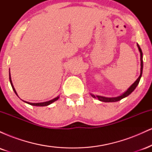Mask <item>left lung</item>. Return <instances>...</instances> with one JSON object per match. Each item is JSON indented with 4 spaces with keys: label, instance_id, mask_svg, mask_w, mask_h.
Wrapping results in <instances>:
<instances>
[{
    "label": "left lung",
    "instance_id": "1",
    "mask_svg": "<svg viewBox=\"0 0 152 152\" xmlns=\"http://www.w3.org/2000/svg\"><path fill=\"white\" fill-rule=\"evenodd\" d=\"M137 47L138 48H139V52H140V60H141V70H140V76H139V78H137V80H136V81L134 82L133 84L129 88L127 89L126 91L124 92V94H122L121 95L118 96H116V97H105V96H95L94 95V94H91V96L94 99H97L98 100L101 101V102H118V101L121 100L122 99L125 98V97L128 96L129 94H131L132 93V92L134 91V89H135L136 88H137V86H138V84H139V81H140L141 79V77H142V71H143V53H142V49H141L140 46H139V44L137 43Z\"/></svg>",
    "mask_w": 152,
    "mask_h": 152
}]
</instances>
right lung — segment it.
Instances as JSON below:
<instances>
[{
    "label": "right lung",
    "mask_w": 152,
    "mask_h": 152,
    "mask_svg": "<svg viewBox=\"0 0 152 152\" xmlns=\"http://www.w3.org/2000/svg\"><path fill=\"white\" fill-rule=\"evenodd\" d=\"M9 79H10V84H11L12 88H13V90L14 91V92L15 93V94H16V95L18 96V94H17V93H16V91H15L14 86H13V83H12L11 78H10V73H9ZM58 99H59V96H57V97H56V98L51 99V100L48 101V102H41V103H31V102H25V101H23V102H25V103H26V104H30V105H31V106H46L50 105V104H52V103H53L54 102H56V101H57ZM22 101H23V100H22Z\"/></svg>",
    "instance_id": "right-lung-1"
}]
</instances>
